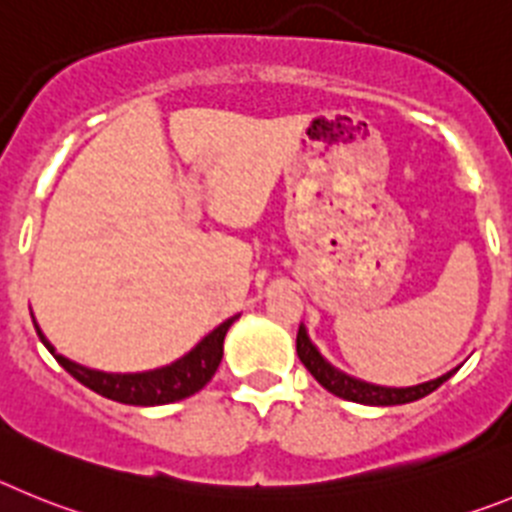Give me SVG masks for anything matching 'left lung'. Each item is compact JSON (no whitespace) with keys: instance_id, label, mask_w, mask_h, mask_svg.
I'll list each match as a JSON object with an SVG mask.
<instances>
[{"instance_id":"8db88e82","label":"left lung","mask_w":512,"mask_h":512,"mask_svg":"<svg viewBox=\"0 0 512 512\" xmlns=\"http://www.w3.org/2000/svg\"><path fill=\"white\" fill-rule=\"evenodd\" d=\"M296 352L301 357V362L306 365V370L316 377L321 388H326L329 393H334L336 398L352 400V403H362V405H403V403H413V400L423 398V395L434 393L439 388L441 382L449 380L454 375V370L446 372V375L436 377V380L421 382V385H411V388H385V385H372V382L357 380V377L347 375V372L336 370L331 362H326L321 357V352L311 344L306 334V326L298 329L296 336Z\"/></svg>"}]
</instances>
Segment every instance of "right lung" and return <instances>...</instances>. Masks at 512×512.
<instances>
[{
    "label": "right lung",
    "mask_w": 512,
    "mask_h": 512,
    "mask_svg": "<svg viewBox=\"0 0 512 512\" xmlns=\"http://www.w3.org/2000/svg\"><path fill=\"white\" fill-rule=\"evenodd\" d=\"M237 319L239 316H232V319H227L224 324L216 326V329L211 331V334H206L191 352L183 354L176 362H170V365L147 372H124V375L122 372L91 370V367L71 362L68 357L55 352V347L45 339V334L40 331V326L35 324V319H32V324L38 329L40 342H43L45 347H48V352L58 359V365L66 372H71V375L89 390L124 405H165L199 393L206 382L214 377L216 367H219L224 354V336H227L229 326Z\"/></svg>",
    "instance_id": "obj_1"
}]
</instances>
